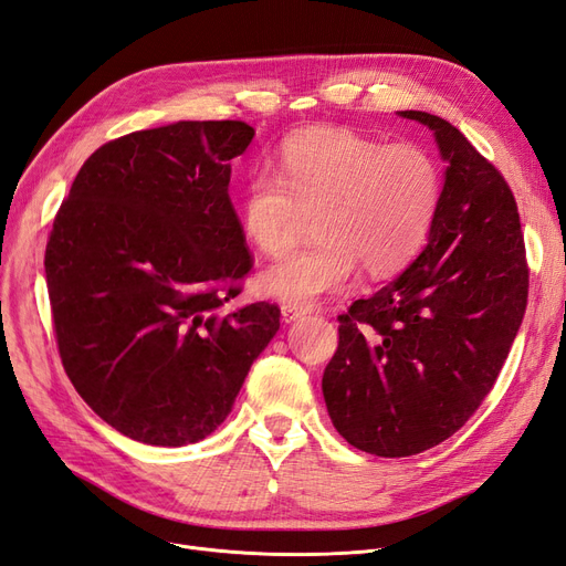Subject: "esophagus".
I'll use <instances>...</instances> for the list:
<instances>
[{
  "instance_id": "34e87169",
  "label": "esophagus",
  "mask_w": 566,
  "mask_h": 566,
  "mask_svg": "<svg viewBox=\"0 0 566 566\" xmlns=\"http://www.w3.org/2000/svg\"><path fill=\"white\" fill-rule=\"evenodd\" d=\"M281 314H283L285 323H292V321H300L306 314H311V308L308 306H300V304H283L281 306Z\"/></svg>"
}]
</instances>
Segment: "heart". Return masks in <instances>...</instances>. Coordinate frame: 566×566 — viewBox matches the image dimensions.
<instances>
[{
	"mask_svg": "<svg viewBox=\"0 0 566 566\" xmlns=\"http://www.w3.org/2000/svg\"><path fill=\"white\" fill-rule=\"evenodd\" d=\"M442 199V170L415 143L381 145L365 133L323 126L292 135L281 147L279 175H250L239 216L264 255L295 239L300 210H317L316 245L269 264L258 283L266 297L308 306L356 281L360 262L394 274L428 241Z\"/></svg>",
	"mask_w": 566,
	"mask_h": 566,
	"instance_id": "obj_1",
	"label": "heart"
}]
</instances>
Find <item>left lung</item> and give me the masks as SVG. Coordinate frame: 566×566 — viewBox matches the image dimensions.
I'll return each mask as SVG.
<instances>
[{"instance_id": "8db88e82", "label": "left lung", "mask_w": 566, "mask_h": 566, "mask_svg": "<svg viewBox=\"0 0 566 566\" xmlns=\"http://www.w3.org/2000/svg\"><path fill=\"white\" fill-rule=\"evenodd\" d=\"M450 164L428 245L402 274L339 321L323 396L339 436L377 457H412L469 421L509 358L530 295L527 250L499 168L436 114Z\"/></svg>"}]
</instances>
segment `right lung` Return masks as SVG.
Instances as JSON below:
<instances>
[{
	"label": "right lung",
	"mask_w": 566,
	"mask_h": 566,
	"mask_svg": "<svg viewBox=\"0 0 566 566\" xmlns=\"http://www.w3.org/2000/svg\"><path fill=\"white\" fill-rule=\"evenodd\" d=\"M255 128L178 122L97 147L46 243L63 367L93 412L147 444L210 436L279 333V304L224 311L252 269L229 199Z\"/></svg>",
	"instance_id": "1"
}]
</instances>
